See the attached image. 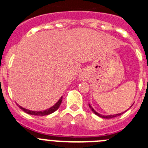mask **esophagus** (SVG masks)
<instances>
[{"instance_id": "esophagus-1", "label": "esophagus", "mask_w": 148, "mask_h": 148, "mask_svg": "<svg viewBox=\"0 0 148 148\" xmlns=\"http://www.w3.org/2000/svg\"><path fill=\"white\" fill-rule=\"evenodd\" d=\"M87 77H88V73H87L86 71H83L80 73V75H79V80H82V81L86 80V79H87Z\"/></svg>"}]
</instances>
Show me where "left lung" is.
I'll return each instance as SVG.
<instances>
[{
	"label": "left lung",
	"instance_id": "1",
	"mask_svg": "<svg viewBox=\"0 0 148 148\" xmlns=\"http://www.w3.org/2000/svg\"><path fill=\"white\" fill-rule=\"evenodd\" d=\"M89 107H90V109H91V111L93 112V113L95 114V115H97V116H99V117H101V118H103V119H112V118H115V117H117V116H121V115H122V114L124 113L125 112H121V113H118V114H116V115H109V116H105V115H102V114L99 113V112H97L96 110H94V109H93L92 106H91V105L89 103ZM132 107V106H131ZM128 110V109H127ZM126 110V111H127ZM125 111V112H126Z\"/></svg>",
	"mask_w": 148,
	"mask_h": 148
}]
</instances>
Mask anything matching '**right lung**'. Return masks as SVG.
Instances as JSON below:
<instances>
[{"instance_id":"right-lung-1","label":"right lung","mask_w":148,"mask_h":148,"mask_svg":"<svg viewBox=\"0 0 148 148\" xmlns=\"http://www.w3.org/2000/svg\"><path fill=\"white\" fill-rule=\"evenodd\" d=\"M62 102V97L59 99V100L55 103V105L52 106L51 107L49 108L48 109H45V110H43V111H32V110H29L27 109H25V108H23L22 106L18 105V106L20 107V109H21L23 111H24L26 113L29 114V115H33V116H47V115H49V114L52 113L54 112H55L57 110L59 106H61V103Z\"/></svg>"}]
</instances>
